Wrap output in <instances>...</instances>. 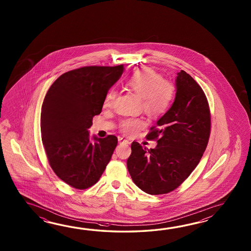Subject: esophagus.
Masks as SVG:
<instances>
[{
  "instance_id": "34e87169",
  "label": "esophagus",
  "mask_w": 251,
  "mask_h": 251,
  "mask_svg": "<svg viewBox=\"0 0 251 251\" xmlns=\"http://www.w3.org/2000/svg\"><path fill=\"white\" fill-rule=\"evenodd\" d=\"M118 143H119V144H130V143H129V141H128V140H126V139H124L123 137H120V136H119V137H118Z\"/></svg>"
}]
</instances>
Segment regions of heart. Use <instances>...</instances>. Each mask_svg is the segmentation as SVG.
I'll use <instances>...</instances> for the list:
<instances>
[{
	"mask_svg": "<svg viewBox=\"0 0 251 251\" xmlns=\"http://www.w3.org/2000/svg\"><path fill=\"white\" fill-rule=\"evenodd\" d=\"M126 86L141 99L144 112L151 118H158L170 108L174 98V87L164 81L162 77L152 70L144 68L134 73L126 82ZM109 92L106 104L111 100ZM144 126V121L139 118H127L121 123V130L126 134H133Z\"/></svg>",
	"mask_w": 251,
	"mask_h": 251,
	"instance_id": "obj_1",
	"label": "heart"
}]
</instances>
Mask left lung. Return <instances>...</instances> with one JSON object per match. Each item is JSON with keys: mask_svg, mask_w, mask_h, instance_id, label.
<instances>
[{"mask_svg": "<svg viewBox=\"0 0 251 251\" xmlns=\"http://www.w3.org/2000/svg\"><path fill=\"white\" fill-rule=\"evenodd\" d=\"M175 88L172 106L146 136L156 139L157 146L149 150L133 142L126 163L133 183L150 195L178 187L196 169L208 143L211 119L203 90L183 70Z\"/></svg>", "mask_w": 251, "mask_h": 251, "instance_id": "left-lung-1", "label": "left lung"}]
</instances>
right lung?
<instances>
[{
  "label": "right lung",
  "instance_id": "right-lung-1",
  "mask_svg": "<svg viewBox=\"0 0 251 251\" xmlns=\"http://www.w3.org/2000/svg\"><path fill=\"white\" fill-rule=\"evenodd\" d=\"M124 69L121 64L70 71L55 80L44 99L43 145L53 172L71 187L85 189L99 181L117 147V136L91 139L88 129Z\"/></svg>",
  "mask_w": 251,
  "mask_h": 251
}]
</instances>
